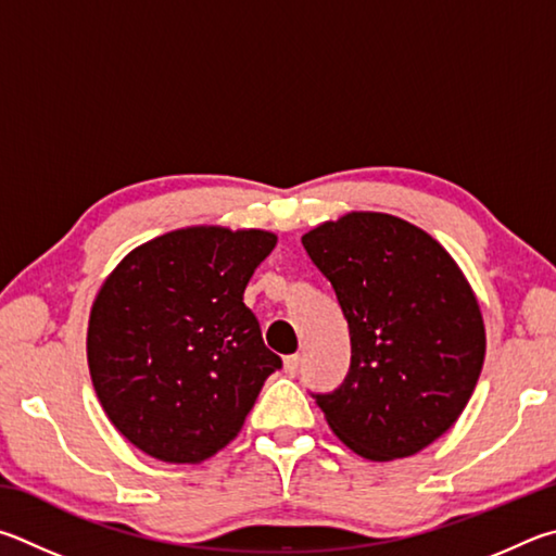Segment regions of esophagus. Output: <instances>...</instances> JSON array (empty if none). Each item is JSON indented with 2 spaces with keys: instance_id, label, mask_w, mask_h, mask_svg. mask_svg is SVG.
I'll list each match as a JSON object with an SVG mask.
<instances>
[{
  "instance_id": "1",
  "label": "esophagus",
  "mask_w": 556,
  "mask_h": 556,
  "mask_svg": "<svg viewBox=\"0 0 556 556\" xmlns=\"http://www.w3.org/2000/svg\"><path fill=\"white\" fill-rule=\"evenodd\" d=\"M283 368H286V374H288V376H295V374H298V368H300V354H290V356H286Z\"/></svg>"
}]
</instances>
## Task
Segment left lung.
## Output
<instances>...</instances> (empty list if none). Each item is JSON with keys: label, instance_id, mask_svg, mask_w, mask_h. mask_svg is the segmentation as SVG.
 I'll use <instances>...</instances> for the list:
<instances>
[{"label": "left lung", "instance_id": "left-lung-1", "mask_svg": "<svg viewBox=\"0 0 556 556\" xmlns=\"http://www.w3.org/2000/svg\"><path fill=\"white\" fill-rule=\"evenodd\" d=\"M332 283L352 364L313 393L346 446L403 459L442 437L469 403L485 354L483 319L459 266L430 233L381 212H352L303 237Z\"/></svg>", "mask_w": 556, "mask_h": 556}]
</instances>
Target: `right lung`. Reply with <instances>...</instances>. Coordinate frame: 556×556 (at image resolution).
Masks as SVG:
<instances>
[{"label": "right lung", "mask_w": 556, "mask_h": 556, "mask_svg": "<svg viewBox=\"0 0 556 556\" xmlns=\"http://www.w3.org/2000/svg\"><path fill=\"white\" fill-rule=\"evenodd\" d=\"M276 233L178 229L134 249L97 295L87 364L106 417L153 459L198 464L239 434L283 362L243 305Z\"/></svg>", "instance_id": "right-lung-1"}]
</instances>
